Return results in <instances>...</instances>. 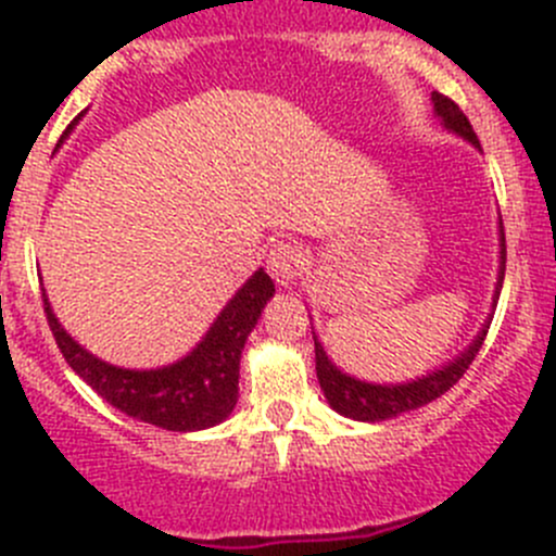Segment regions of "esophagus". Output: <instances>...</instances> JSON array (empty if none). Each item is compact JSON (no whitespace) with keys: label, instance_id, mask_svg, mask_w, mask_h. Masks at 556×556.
I'll list each match as a JSON object with an SVG mask.
<instances>
[{"label":"esophagus","instance_id":"1","mask_svg":"<svg viewBox=\"0 0 556 556\" xmlns=\"http://www.w3.org/2000/svg\"><path fill=\"white\" fill-rule=\"evenodd\" d=\"M266 268L268 274L277 279V285L288 288V285H293L295 279L301 277V268H304V252H301V247L290 242L274 244L271 252H268Z\"/></svg>","mask_w":556,"mask_h":556}]
</instances>
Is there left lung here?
<instances>
[{
	"instance_id": "left-lung-1",
	"label": "left lung",
	"mask_w": 556,
	"mask_h": 556,
	"mask_svg": "<svg viewBox=\"0 0 556 556\" xmlns=\"http://www.w3.org/2000/svg\"><path fill=\"white\" fill-rule=\"evenodd\" d=\"M430 102H433V112L439 117L441 126L446 131L454 134V137L465 139V142L473 144L476 150L481 153V144L476 139L473 126L468 123V117L463 115L457 104L452 99L441 97V93H430ZM497 282H495V293H492V309L486 314V319L481 323L479 333L473 336L465 350H459L452 361H446L444 366L433 368V371L422 374V377L406 379V382H366V379H357L352 374L341 371L333 361L325 352L323 341L317 339L314 333V368H317V382L319 390H323L325 401L328 406L333 408L336 414L346 419H355V422H384V419L401 417V414L414 412L419 406H428L430 401L444 395L452 384L459 382L468 366L473 363V357L479 355L481 344H484V336L490 330L492 314H495L497 299H501V288H503V277H506V233H503V220L497 217ZM312 319V314H309Z\"/></svg>"
}]
</instances>
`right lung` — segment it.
Listing matches in <instances>:
<instances>
[{
    "mask_svg": "<svg viewBox=\"0 0 556 556\" xmlns=\"http://www.w3.org/2000/svg\"><path fill=\"white\" fill-rule=\"evenodd\" d=\"M86 112L88 110H83L66 126L55 150L70 139ZM274 293L277 290H274L271 277L257 268L217 312L199 344L185 352L179 361L159 368H123L102 361L88 352L75 336L66 333L45 290L42 301L61 355L66 357L72 371L93 392H99L110 406L155 428L195 433V430L215 428L231 417L239 401V366H242L247 336L252 333Z\"/></svg>",
    "mask_w": 556,
    "mask_h": 556,
    "instance_id": "right-lung-1",
    "label": "right lung"
}]
</instances>
